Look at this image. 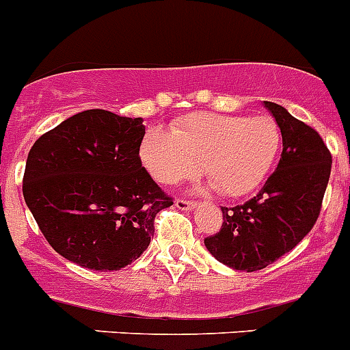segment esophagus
<instances>
[{"label":"esophagus","mask_w":350,"mask_h":350,"mask_svg":"<svg viewBox=\"0 0 350 350\" xmlns=\"http://www.w3.org/2000/svg\"><path fill=\"white\" fill-rule=\"evenodd\" d=\"M175 207L180 208V211H189V208L195 207V202H193V200H186V198H177L175 200Z\"/></svg>","instance_id":"1"}]
</instances>
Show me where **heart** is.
Wrapping results in <instances>:
<instances>
[{"mask_svg":"<svg viewBox=\"0 0 350 350\" xmlns=\"http://www.w3.org/2000/svg\"><path fill=\"white\" fill-rule=\"evenodd\" d=\"M280 146L282 133L271 116L195 113L173 125L172 134L148 131L139 154L152 178L163 186L204 170L219 195L243 196L264 182Z\"/></svg>","mask_w":350,"mask_h":350,"instance_id":"heart-1","label":"heart"}]
</instances>
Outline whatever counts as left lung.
<instances>
[{"instance_id": "8db88e82", "label": "left lung", "mask_w": 350, "mask_h": 350, "mask_svg": "<svg viewBox=\"0 0 350 350\" xmlns=\"http://www.w3.org/2000/svg\"><path fill=\"white\" fill-rule=\"evenodd\" d=\"M282 131L280 163L256 196L235 207H221L219 232L205 246L219 262L237 271H260L294 250L321 214L331 175L329 148L321 134L280 104L267 103Z\"/></svg>"}]
</instances>
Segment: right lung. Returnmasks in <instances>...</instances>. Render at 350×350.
Wrapping results in <instances>:
<instances>
[{
  "mask_svg": "<svg viewBox=\"0 0 350 350\" xmlns=\"http://www.w3.org/2000/svg\"><path fill=\"white\" fill-rule=\"evenodd\" d=\"M142 118L106 109L70 116L33 143L23 195L56 253L118 271L145 252L157 212L173 205L142 166Z\"/></svg>",
  "mask_w": 350,
  "mask_h": 350,
  "instance_id": "right-lung-1",
  "label": "right lung"
}]
</instances>
